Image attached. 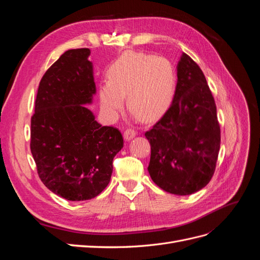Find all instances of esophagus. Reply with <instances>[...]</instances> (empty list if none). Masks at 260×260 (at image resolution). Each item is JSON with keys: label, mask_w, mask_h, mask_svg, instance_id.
<instances>
[{"label": "esophagus", "mask_w": 260, "mask_h": 260, "mask_svg": "<svg viewBox=\"0 0 260 260\" xmlns=\"http://www.w3.org/2000/svg\"><path fill=\"white\" fill-rule=\"evenodd\" d=\"M136 136H137V131L136 130H133L131 128H127V129L124 130V138H125V140H127V141L132 140Z\"/></svg>", "instance_id": "obj_1"}]
</instances>
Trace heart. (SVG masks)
I'll list each match as a JSON object with an SVG mask.
<instances>
[{"label":"heart","mask_w":260,"mask_h":260,"mask_svg":"<svg viewBox=\"0 0 260 260\" xmlns=\"http://www.w3.org/2000/svg\"><path fill=\"white\" fill-rule=\"evenodd\" d=\"M108 81L100 88L104 112L114 116L123 107L127 96L130 112L144 120L158 118L168 111L175 98V68L165 57L128 52L108 69Z\"/></svg>","instance_id":"heart-1"}]
</instances>
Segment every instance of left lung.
I'll return each instance as SVG.
<instances>
[{"label":"left lung","mask_w":260,"mask_h":260,"mask_svg":"<svg viewBox=\"0 0 260 260\" xmlns=\"http://www.w3.org/2000/svg\"><path fill=\"white\" fill-rule=\"evenodd\" d=\"M177 76L169 109L145 132L151 144L147 170L164 191L190 195L206 186L214 175L220 125L206 78L185 53L178 62Z\"/></svg>","instance_id":"8db88e82"}]
</instances>
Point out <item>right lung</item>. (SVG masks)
<instances>
[{"mask_svg": "<svg viewBox=\"0 0 260 260\" xmlns=\"http://www.w3.org/2000/svg\"><path fill=\"white\" fill-rule=\"evenodd\" d=\"M89 49L68 50L46 70L31 117V154L51 192L88 201L108 185L120 131L102 125L90 109L96 93Z\"/></svg>", "mask_w": 260, "mask_h": 260, "instance_id": "obj_1", "label": "right lung"}]
</instances>
